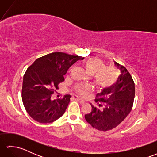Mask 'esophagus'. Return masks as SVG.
<instances>
[{"mask_svg": "<svg viewBox=\"0 0 157 157\" xmlns=\"http://www.w3.org/2000/svg\"><path fill=\"white\" fill-rule=\"evenodd\" d=\"M73 98H74V99H75V100H77V101H78L80 103H84V101L83 99H81V98H79V97H78V96H73Z\"/></svg>", "mask_w": 157, "mask_h": 157, "instance_id": "34e87169", "label": "esophagus"}]
</instances>
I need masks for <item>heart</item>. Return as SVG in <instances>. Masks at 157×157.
Returning a JSON list of instances; mask_svg holds the SVG:
<instances>
[{"instance_id": "heart-1", "label": "heart", "mask_w": 157, "mask_h": 157, "mask_svg": "<svg viewBox=\"0 0 157 157\" xmlns=\"http://www.w3.org/2000/svg\"><path fill=\"white\" fill-rule=\"evenodd\" d=\"M84 67L89 75H92L93 81L100 90L110 88L116 82L118 78V71L114 67H106L102 60L98 58H90L84 63ZM91 90L88 85H79L76 90L80 95L84 96Z\"/></svg>"}]
</instances>
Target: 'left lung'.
<instances>
[{
  "mask_svg": "<svg viewBox=\"0 0 157 157\" xmlns=\"http://www.w3.org/2000/svg\"><path fill=\"white\" fill-rule=\"evenodd\" d=\"M115 65L121 71L117 81L96 94L98 106L90 104L92 111L85 115L86 121L100 131H108L119 125L132 111L134 103L135 84L132 77L124 66L115 61Z\"/></svg>",
  "mask_w": 157,
  "mask_h": 157,
  "instance_id": "left-lung-1",
  "label": "left lung"
}]
</instances>
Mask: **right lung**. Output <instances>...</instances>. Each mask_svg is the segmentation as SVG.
<instances>
[{"label":"right lung","instance_id":"add662e5","mask_svg":"<svg viewBox=\"0 0 157 157\" xmlns=\"http://www.w3.org/2000/svg\"><path fill=\"white\" fill-rule=\"evenodd\" d=\"M84 57L52 52L37 59L23 75L22 101L29 115L41 123H52L64 114L71 96L52 100V94L65 80L69 68Z\"/></svg>","mask_w":157,"mask_h":157}]
</instances>
